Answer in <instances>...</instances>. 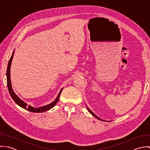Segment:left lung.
Masks as SVG:
<instances>
[{
	"label": "left lung",
	"mask_w": 150,
	"mask_h": 150,
	"mask_svg": "<svg viewBox=\"0 0 150 150\" xmlns=\"http://www.w3.org/2000/svg\"><path fill=\"white\" fill-rule=\"evenodd\" d=\"M87 108H88V111H89V112H90V113H91V114H92V115H93V117H96V118H97V119H98V120H100V121H103V120H101V119H100V118H99V117H97V116H96V115H95V114H94V113H93V112H92V111H91V110H89V108H88V107H87Z\"/></svg>",
	"instance_id": "8db88e82"
}]
</instances>
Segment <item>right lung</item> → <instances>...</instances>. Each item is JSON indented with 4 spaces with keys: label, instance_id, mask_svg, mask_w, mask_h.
Segmentation results:
<instances>
[{
    "label": "right lung",
    "instance_id": "obj_1",
    "mask_svg": "<svg viewBox=\"0 0 150 150\" xmlns=\"http://www.w3.org/2000/svg\"><path fill=\"white\" fill-rule=\"evenodd\" d=\"M14 51L13 52L9 61H8V66H7V87H8V89L9 91V93L11 96V98H13V99L14 100V101L20 107H22L24 109H26L30 112H43L44 111H46L50 109H51V108L54 107L58 102L60 95H61V93L63 89V88L60 91L57 98H56V99L51 103L47 105L46 106H44L43 107H39V108H35V107H32L30 106H28V105L24 102L23 101H22L21 100L17 95L14 92L12 87H11V81H10V66H11V61L13 58V55H14Z\"/></svg>",
    "mask_w": 150,
    "mask_h": 150
}]
</instances>
